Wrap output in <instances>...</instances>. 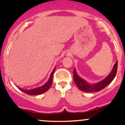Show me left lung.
Instances as JSON below:
<instances>
[{
	"label": "left lung",
	"instance_id": "obj_1",
	"mask_svg": "<svg viewBox=\"0 0 125 125\" xmlns=\"http://www.w3.org/2000/svg\"><path fill=\"white\" fill-rule=\"evenodd\" d=\"M117 65H118V62H116V63L114 64L113 70H112L110 74L106 77L104 78L103 80L94 84L89 83L87 82L86 80L80 77L78 75L76 70H75V68H74V72H73L74 81L78 88H79V89L83 92L93 93V92L100 91L103 88H105L106 86H108L109 84H110L111 82L114 80L117 73Z\"/></svg>",
	"mask_w": 125,
	"mask_h": 125
}]
</instances>
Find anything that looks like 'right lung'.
<instances>
[{
  "label": "right lung",
  "mask_w": 125,
  "mask_h": 125,
  "mask_svg": "<svg viewBox=\"0 0 125 125\" xmlns=\"http://www.w3.org/2000/svg\"><path fill=\"white\" fill-rule=\"evenodd\" d=\"M55 67L54 68L53 71H52V72L51 73L48 80V81L46 82L43 85H42V86L38 87V88H34V89H24L21 88H19V87H18V88L20 89V90L22 91V92L25 93V94H28V95H37L45 93V92L47 91L50 89V87L51 86V85H52V76H53V74L55 71Z\"/></svg>",
  "instance_id": "right-lung-1"
}]
</instances>
